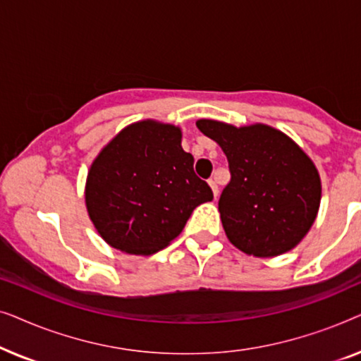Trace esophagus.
Returning a JSON list of instances; mask_svg holds the SVG:
<instances>
[{"label":"esophagus","instance_id":"34e87169","mask_svg":"<svg viewBox=\"0 0 361 361\" xmlns=\"http://www.w3.org/2000/svg\"><path fill=\"white\" fill-rule=\"evenodd\" d=\"M209 184L212 187V190H214V195H219V184H216V179H210Z\"/></svg>","mask_w":361,"mask_h":361}]
</instances>
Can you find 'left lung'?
I'll return each instance as SVG.
<instances>
[{
    "mask_svg": "<svg viewBox=\"0 0 361 361\" xmlns=\"http://www.w3.org/2000/svg\"><path fill=\"white\" fill-rule=\"evenodd\" d=\"M197 128L224 149L231 179L219 212L236 248L258 258L293 250L317 216L322 185L314 162L283 131L199 120Z\"/></svg>",
    "mask_w": 361,
    "mask_h": 361,
    "instance_id": "obj_1",
    "label": "left lung"
}]
</instances>
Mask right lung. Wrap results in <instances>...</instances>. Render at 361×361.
<instances>
[{"label":"right lung","mask_w":361,"mask_h":361,"mask_svg":"<svg viewBox=\"0 0 361 361\" xmlns=\"http://www.w3.org/2000/svg\"><path fill=\"white\" fill-rule=\"evenodd\" d=\"M180 141V128L137 121L118 133L92 162L87 212L113 248L156 253L179 236L195 207L214 199Z\"/></svg>","instance_id":"obj_1"}]
</instances>
